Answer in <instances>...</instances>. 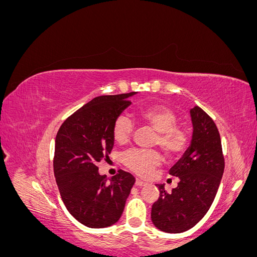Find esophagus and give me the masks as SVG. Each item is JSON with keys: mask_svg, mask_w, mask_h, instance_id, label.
I'll list each match as a JSON object with an SVG mask.
<instances>
[{"mask_svg": "<svg viewBox=\"0 0 257 257\" xmlns=\"http://www.w3.org/2000/svg\"><path fill=\"white\" fill-rule=\"evenodd\" d=\"M147 183L145 181H142V180H139V179H136V181H135V185L136 186H144Z\"/></svg>", "mask_w": 257, "mask_h": 257, "instance_id": "34e87169", "label": "esophagus"}]
</instances>
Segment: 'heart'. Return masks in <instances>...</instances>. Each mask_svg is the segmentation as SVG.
Returning <instances> with one entry per match:
<instances>
[{
	"instance_id": "1",
	"label": "heart",
	"mask_w": 257,
	"mask_h": 257,
	"mask_svg": "<svg viewBox=\"0 0 257 257\" xmlns=\"http://www.w3.org/2000/svg\"><path fill=\"white\" fill-rule=\"evenodd\" d=\"M141 120L152 127L158 133L155 145L166 154L169 159H177L186 151L190 145V134L188 130L177 125V113L164 106L145 108L138 113ZM134 132V123L128 116L121 114L112 125V136L115 143L124 145L130 142ZM122 162L130 170L138 176H149L161 162V154L155 150L132 149L122 155Z\"/></svg>"
}]
</instances>
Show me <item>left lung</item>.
I'll list each match as a JSON object with an SVG mask.
<instances>
[{
  "label": "left lung",
  "instance_id": "8db88e82",
  "mask_svg": "<svg viewBox=\"0 0 257 257\" xmlns=\"http://www.w3.org/2000/svg\"><path fill=\"white\" fill-rule=\"evenodd\" d=\"M193 124L191 146L169 175L179 178L172 193L157 184L160 197L152 205L154 226L169 234L189 230L211 207L224 173L221 137L213 120L198 106L190 110Z\"/></svg>",
  "mask_w": 257,
  "mask_h": 257
}]
</instances>
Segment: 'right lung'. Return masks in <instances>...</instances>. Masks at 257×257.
<instances>
[{
	"instance_id": "add662e5",
	"label": "right lung",
	"mask_w": 257,
	"mask_h": 257,
	"mask_svg": "<svg viewBox=\"0 0 257 257\" xmlns=\"http://www.w3.org/2000/svg\"><path fill=\"white\" fill-rule=\"evenodd\" d=\"M136 93L93 98L58 131L54 177L68 212L84 226L104 228L118 222L135 183V178L121 169L110 179L99 175L97 164L110 154L113 122Z\"/></svg>"
}]
</instances>
